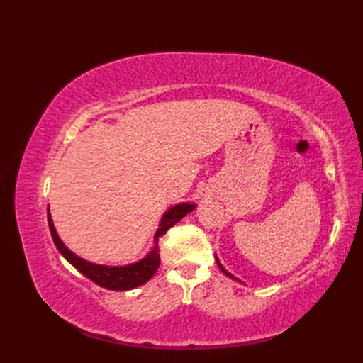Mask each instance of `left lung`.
Here are the masks:
<instances>
[{
  "instance_id": "1",
  "label": "left lung",
  "mask_w": 363,
  "mask_h": 363,
  "mask_svg": "<svg viewBox=\"0 0 363 363\" xmlns=\"http://www.w3.org/2000/svg\"><path fill=\"white\" fill-rule=\"evenodd\" d=\"M216 262H218V267H219V268H221V271H223V272H224V274H225V276H228V277H230V279H235V280H238V279H236V277H235V276H232V274H230V272H228V271H225V269H224V268H223V265H221V263H219V260H218V259H216Z\"/></svg>"
}]
</instances>
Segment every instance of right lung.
Returning <instances> with one entry per match:
<instances>
[{"label": "right lung", "instance_id": "obj_1", "mask_svg": "<svg viewBox=\"0 0 363 363\" xmlns=\"http://www.w3.org/2000/svg\"><path fill=\"white\" fill-rule=\"evenodd\" d=\"M194 208H195V204H191V203H183V204L171 207L169 211L163 215L160 225L156 232L155 248H152V251L145 259H142L140 262L133 263V265H127V267H103V265H95V263L83 260L82 257L75 256L74 252H71L67 247L63 245L60 238L56 233V228L52 225V219L50 213H48V225H50V232H51L54 244H56L57 250L62 252V256L67 259L77 271H80L83 276H86L87 279L92 280L101 288L111 289V291H128L147 283L152 276H155V272L160 265L159 239L167 233L174 224H177L183 216L192 212Z\"/></svg>", "mask_w": 363, "mask_h": 363}]
</instances>
